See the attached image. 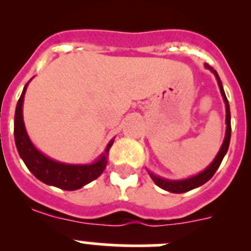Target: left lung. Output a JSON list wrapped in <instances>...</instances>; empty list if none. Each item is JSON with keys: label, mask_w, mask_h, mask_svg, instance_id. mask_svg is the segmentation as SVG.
I'll use <instances>...</instances> for the list:
<instances>
[{"label": "left lung", "mask_w": 251, "mask_h": 251, "mask_svg": "<svg viewBox=\"0 0 251 251\" xmlns=\"http://www.w3.org/2000/svg\"><path fill=\"white\" fill-rule=\"evenodd\" d=\"M205 68L209 70H211L212 73L215 74L216 76L217 83H219V87H220V92H221L222 97H224L225 100V104H226V136H225V140L224 143H222L221 148H220L219 153H217L216 158L212 160V163L205 169L204 171H201V174L196 175V176H192L189 178L186 179H178V181H173V179H166L163 178V177H159L155 176L154 174L149 173V176L151 177V179L154 181V183L156 184L158 187L160 188L165 189V191L171 192V193H184V192H188L192 191V189L197 188V187H201L203 186L204 183H206L212 176H214L216 170L219 169L220 164H221L222 159L224 156L226 155L227 151H228V147H229V141H231V111H229V104H228V100H227L226 95H225V91L224 87H222V82L220 80L219 74L216 73V70H214V68L210 67L209 64H205Z\"/></svg>", "instance_id": "8db88e82"}]
</instances>
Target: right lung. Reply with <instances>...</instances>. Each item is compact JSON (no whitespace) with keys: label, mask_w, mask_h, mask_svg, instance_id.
Listing matches in <instances>:
<instances>
[{"label":"right lung","mask_w":251,"mask_h":251,"mask_svg":"<svg viewBox=\"0 0 251 251\" xmlns=\"http://www.w3.org/2000/svg\"><path fill=\"white\" fill-rule=\"evenodd\" d=\"M27 85L29 82L25 85L17 103L16 115H14V141H16L18 153L30 173L48 186H54L65 191H76L85 184L92 182L93 179L98 178L107 166L108 151L113 146L114 140L108 143L104 153L97 159V161L90 165H72L48 158L35 148L25 130L24 120H23V102H24Z\"/></svg>","instance_id":"obj_1"}]
</instances>
